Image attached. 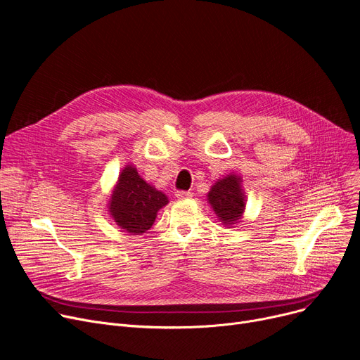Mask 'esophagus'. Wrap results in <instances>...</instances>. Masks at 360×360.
<instances>
[{"label": "esophagus", "instance_id": "obj_1", "mask_svg": "<svg viewBox=\"0 0 360 360\" xmlns=\"http://www.w3.org/2000/svg\"><path fill=\"white\" fill-rule=\"evenodd\" d=\"M176 196H177V199H189V198L193 196V193L192 192H186V191H177Z\"/></svg>", "mask_w": 360, "mask_h": 360}]
</instances>
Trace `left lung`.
<instances>
[{
	"label": "left lung",
	"instance_id": "obj_1",
	"mask_svg": "<svg viewBox=\"0 0 360 360\" xmlns=\"http://www.w3.org/2000/svg\"><path fill=\"white\" fill-rule=\"evenodd\" d=\"M208 202L222 226L231 227L242 219L246 208V196L242 189V177L229 174L215 181L208 192Z\"/></svg>",
	"mask_w": 360,
	"mask_h": 360
}]
</instances>
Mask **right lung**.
<instances>
[{"instance_id": "1", "label": "right lung", "mask_w": 360, "mask_h": 360, "mask_svg": "<svg viewBox=\"0 0 360 360\" xmlns=\"http://www.w3.org/2000/svg\"><path fill=\"white\" fill-rule=\"evenodd\" d=\"M168 203V198L146 183L133 165H126L118 176L108 211L117 226L130 234L149 230L157 212Z\"/></svg>"}]
</instances>
